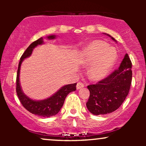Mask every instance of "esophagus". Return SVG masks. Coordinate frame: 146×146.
I'll use <instances>...</instances> for the list:
<instances>
[{"label": "esophagus", "instance_id": "esophagus-1", "mask_svg": "<svg viewBox=\"0 0 146 146\" xmlns=\"http://www.w3.org/2000/svg\"><path fill=\"white\" fill-rule=\"evenodd\" d=\"M84 86V84L82 82H78V84H77L76 88L77 89H80V88H82Z\"/></svg>", "mask_w": 146, "mask_h": 146}]
</instances>
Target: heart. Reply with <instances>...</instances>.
Segmentation results:
<instances>
[{"instance_id":"b5f03b06","label":"heart","mask_w":146,"mask_h":146,"mask_svg":"<svg viewBox=\"0 0 146 146\" xmlns=\"http://www.w3.org/2000/svg\"><path fill=\"white\" fill-rule=\"evenodd\" d=\"M117 59V51L102 41H94L82 49L80 61L89 66L88 75L92 80L105 78L110 73Z\"/></svg>"}]
</instances>
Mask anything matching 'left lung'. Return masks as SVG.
<instances>
[{"label": "left lung", "mask_w": 146, "mask_h": 146, "mask_svg": "<svg viewBox=\"0 0 146 146\" xmlns=\"http://www.w3.org/2000/svg\"><path fill=\"white\" fill-rule=\"evenodd\" d=\"M108 36L117 42L110 35ZM132 62L125 54L120 66L101 81L87 86L90 96L86 103L88 110L95 115L109 114L118 109L124 102L132 82Z\"/></svg>", "instance_id": "obj_1"}]
</instances>
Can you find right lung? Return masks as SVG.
Instances as JSON below:
<instances>
[{
	"instance_id": "1",
	"label": "right lung",
	"mask_w": 146,
	"mask_h": 146,
	"mask_svg": "<svg viewBox=\"0 0 146 146\" xmlns=\"http://www.w3.org/2000/svg\"><path fill=\"white\" fill-rule=\"evenodd\" d=\"M48 40H53L56 38V35H51L46 37ZM44 44L43 38H39L35 42L31 43L25 50L23 56H21L18 68L17 71V77H16V93L19 100L23 106L28 111L38 116L49 117L59 113V111L62 107L64 102L65 98L67 95L72 91L76 90L77 83L65 85L60 88L56 93L49 98L42 100H34L27 96L23 93L22 90L21 83H20V71H21V64L25 58L31 56L33 48L36 47L38 45Z\"/></svg>"
}]
</instances>
